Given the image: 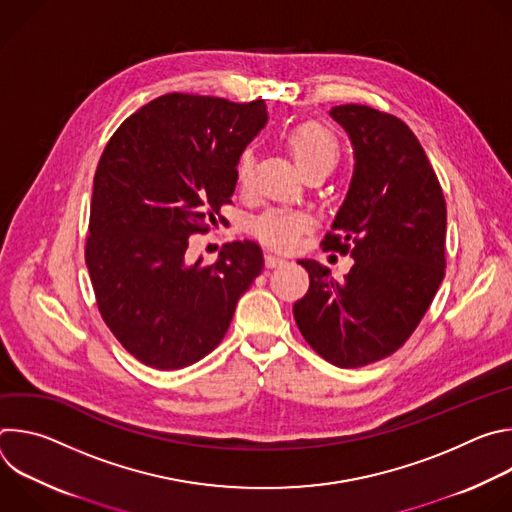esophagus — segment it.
<instances>
[{"mask_svg": "<svg viewBox=\"0 0 512 512\" xmlns=\"http://www.w3.org/2000/svg\"><path fill=\"white\" fill-rule=\"evenodd\" d=\"M283 263H285V257H281V255H275V253L265 255V265L267 267H277V265H283Z\"/></svg>", "mask_w": 512, "mask_h": 512, "instance_id": "esophagus-1", "label": "esophagus"}]
</instances>
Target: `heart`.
<instances>
[{
	"mask_svg": "<svg viewBox=\"0 0 512 512\" xmlns=\"http://www.w3.org/2000/svg\"><path fill=\"white\" fill-rule=\"evenodd\" d=\"M285 139L291 154H294L304 174H310L314 170H326V172L334 170L342 154L336 131L330 125L316 119H308L294 127H289L285 133ZM253 170H255V154L251 148H243L235 166L237 184L241 188L251 186ZM310 227H312V216L306 212L269 210L257 218L253 225V233L267 245H273L279 249H291L298 245L300 235L306 233Z\"/></svg>",
	"mask_w": 512,
	"mask_h": 512,
	"instance_id": "b5f03b06",
	"label": "heart"
}]
</instances>
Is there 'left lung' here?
<instances>
[{
  "label": "left lung",
  "instance_id": "left-lung-1",
  "mask_svg": "<svg viewBox=\"0 0 512 512\" xmlns=\"http://www.w3.org/2000/svg\"><path fill=\"white\" fill-rule=\"evenodd\" d=\"M330 115L354 148V174L322 247L350 255L342 281L314 259L294 304L306 342L340 369L399 350L446 275V200L419 139L395 115L338 105Z\"/></svg>",
  "mask_w": 512,
  "mask_h": 512
}]
</instances>
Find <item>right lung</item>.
<instances>
[{
    "label": "right lung",
    "mask_w": 512,
    "mask_h": 512,
    "mask_svg": "<svg viewBox=\"0 0 512 512\" xmlns=\"http://www.w3.org/2000/svg\"><path fill=\"white\" fill-rule=\"evenodd\" d=\"M263 99L168 93L127 117L99 160L85 261L99 312L139 362L178 371L212 352L263 269L255 241L216 263L186 261L188 237L225 223L235 166L263 129Z\"/></svg>",
    "instance_id": "1"
}]
</instances>
